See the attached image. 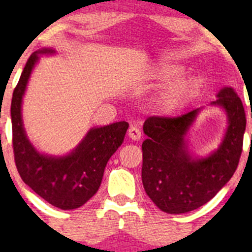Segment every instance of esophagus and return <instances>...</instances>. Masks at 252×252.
I'll use <instances>...</instances> for the list:
<instances>
[{
    "instance_id": "obj_1",
    "label": "esophagus",
    "mask_w": 252,
    "mask_h": 252,
    "mask_svg": "<svg viewBox=\"0 0 252 252\" xmlns=\"http://www.w3.org/2000/svg\"><path fill=\"white\" fill-rule=\"evenodd\" d=\"M128 135L131 140L138 141V140H140V138H141V131L139 130V128H136L135 126H130L128 130Z\"/></svg>"
}]
</instances>
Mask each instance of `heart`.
<instances>
[{
    "instance_id": "b5f03b06",
    "label": "heart",
    "mask_w": 252,
    "mask_h": 252,
    "mask_svg": "<svg viewBox=\"0 0 252 252\" xmlns=\"http://www.w3.org/2000/svg\"><path fill=\"white\" fill-rule=\"evenodd\" d=\"M182 73V68L175 64H162L157 69L158 78L168 80ZM201 89V81L197 78H183L172 81L163 89L157 98V107L164 114H172L184 107Z\"/></svg>"
}]
</instances>
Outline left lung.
<instances>
[{
    "label": "left lung",
    "mask_w": 252,
    "mask_h": 252,
    "mask_svg": "<svg viewBox=\"0 0 252 252\" xmlns=\"http://www.w3.org/2000/svg\"><path fill=\"white\" fill-rule=\"evenodd\" d=\"M212 105L227 112L229 126L217 151L194 159L184 135L199 110L178 117L152 116L145 121L141 178L145 191L161 211L187 213L210 201L229 182L243 151L245 112L232 88H223Z\"/></svg>",
    "instance_id": "obj_1"
}]
</instances>
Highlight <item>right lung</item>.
<instances>
[{"instance_id":"right-lung-1","label":"right lung","mask_w":252,"mask_h":252,"mask_svg":"<svg viewBox=\"0 0 252 252\" xmlns=\"http://www.w3.org/2000/svg\"><path fill=\"white\" fill-rule=\"evenodd\" d=\"M39 53H53V50L44 48L30 56L12 97L14 162L23 182L45 201L61 210H75L96 194L106 164L123 142L129 124L117 122L91 129L68 156L57 158L39 154L25 135L20 112L23 95Z\"/></svg>"}]
</instances>
